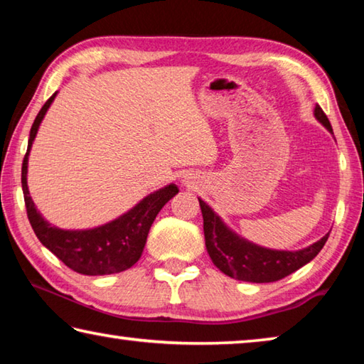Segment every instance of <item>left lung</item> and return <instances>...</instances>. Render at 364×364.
Masks as SVG:
<instances>
[{
    "label": "left lung",
    "instance_id": "1",
    "mask_svg": "<svg viewBox=\"0 0 364 364\" xmlns=\"http://www.w3.org/2000/svg\"><path fill=\"white\" fill-rule=\"evenodd\" d=\"M315 117L332 133L329 119L318 104L315 107ZM199 204L202 217H204V236L208 255L221 273L239 281L274 282L286 278L311 262L329 237L328 232L310 247L295 252L264 249L232 232L204 200L199 199Z\"/></svg>",
    "mask_w": 364,
    "mask_h": 364
}]
</instances>
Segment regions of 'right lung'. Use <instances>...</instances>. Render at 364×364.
<instances>
[{
    "mask_svg": "<svg viewBox=\"0 0 364 364\" xmlns=\"http://www.w3.org/2000/svg\"><path fill=\"white\" fill-rule=\"evenodd\" d=\"M58 91L45 102L36 115L30 130L28 147L22 164V191L27 207V217L36 237L56 255L65 267L86 276H102L120 273L132 268L139 260L146 245L147 234L157 213L171 197L178 194L176 184H168L144 197L132 210L109 223L93 230H60L41 217L36 210L27 186L28 154L46 110L56 97Z\"/></svg>",
    "mask_w": 364,
    "mask_h": 364,
    "instance_id": "obj_1",
    "label": "right lung"
}]
</instances>
